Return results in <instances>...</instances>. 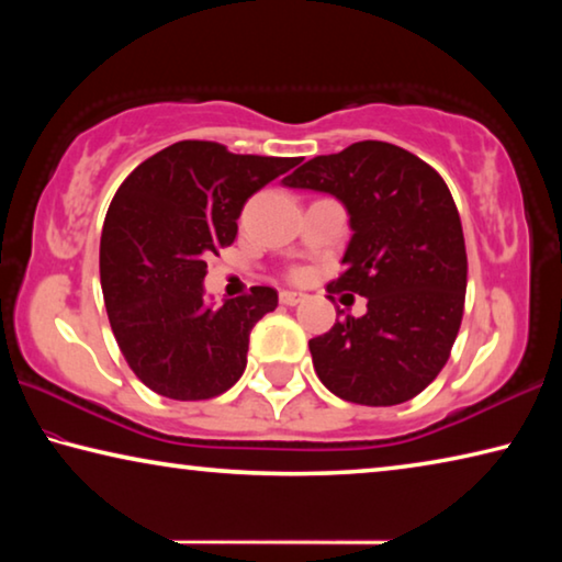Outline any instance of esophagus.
Wrapping results in <instances>:
<instances>
[{
    "instance_id": "1",
    "label": "esophagus",
    "mask_w": 562,
    "mask_h": 562,
    "mask_svg": "<svg viewBox=\"0 0 562 562\" xmlns=\"http://www.w3.org/2000/svg\"><path fill=\"white\" fill-rule=\"evenodd\" d=\"M304 300L302 292H292V290H282L280 292V302L284 304V307H294V304H300Z\"/></svg>"
}]
</instances>
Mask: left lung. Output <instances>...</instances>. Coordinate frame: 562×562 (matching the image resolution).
Masks as SVG:
<instances>
[{"label":"left lung","instance_id":"left-lung-1","mask_svg":"<svg viewBox=\"0 0 562 562\" xmlns=\"http://www.w3.org/2000/svg\"><path fill=\"white\" fill-rule=\"evenodd\" d=\"M345 203L351 240L327 284L367 297V315L341 317L310 339L331 394L361 406L404 404L429 386L459 335L465 243L449 186L422 158L384 140L317 156L282 180Z\"/></svg>","mask_w":562,"mask_h":562}]
</instances>
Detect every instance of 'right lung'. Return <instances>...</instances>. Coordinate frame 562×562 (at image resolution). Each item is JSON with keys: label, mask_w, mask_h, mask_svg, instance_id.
Returning a JSON list of instances; mask_svg holds the SVG:
<instances>
[{"label": "right lung", "mask_w": 562, "mask_h": 562, "mask_svg": "<svg viewBox=\"0 0 562 562\" xmlns=\"http://www.w3.org/2000/svg\"><path fill=\"white\" fill-rule=\"evenodd\" d=\"M297 164L178 140L116 190L101 233V290L121 355L150 392L201 402L243 376L250 331L278 307V292L250 288L207 307L205 260L233 245L247 198Z\"/></svg>", "instance_id": "right-lung-1"}]
</instances>
